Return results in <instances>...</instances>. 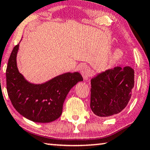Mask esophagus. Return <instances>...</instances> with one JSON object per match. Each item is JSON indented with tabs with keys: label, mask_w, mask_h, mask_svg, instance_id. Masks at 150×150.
<instances>
[{
	"label": "esophagus",
	"mask_w": 150,
	"mask_h": 150,
	"mask_svg": "<svg viewBox=\"0 0 150 150\" xmlns=\"http://www.w3.org/2000/svg\"><path fill=\"white\" fill-rule=\"evenodd\" d=\"M80 73L82 75L83 78H84V80H87L89 78L90 72L88 67L86 65H83L80 67Z\"/></svg>",
	"instance_id": "esophagus-1"
}]
</instances>
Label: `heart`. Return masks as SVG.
Returning <instances> with one entry per match:
<instances>
[{
  "mask_svg": "<svg viewBox=\"0 0 150 150\" xmlns=\"http://www.w3.org/2000/svg\"><path fill=\"white\" fill-rule=\"evenodd\" d=\"M123 53L121 50L119 49L115 50V51L112 52L111 56H110L109 62H110V64H115L118 63V62L121 60L122 57H123Z\"/></svg>",
  "mask_w": 150,
  "mask_h": 150,
  "instance_id": "1",
  "label": "heart"
}]
</instances>
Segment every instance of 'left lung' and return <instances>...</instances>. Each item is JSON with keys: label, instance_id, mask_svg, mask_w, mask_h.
Returning a JSON list of instances; mask_svg holds the SVG:
<instances>
[{"label": "left lung", "instance_id": "8db88e82", "mask_svg": "<svg viewBox=\"0 0 150 150\" xmlns=\"http://www.w3.org/2000/svg\"><path fill=\"white\" fill-rule=\"evenodd\" d=\"M91 108L101 117L115 115L127 105L134 86V70L126 66L98 73L91 79Z\"/></svg>", "mask_w": 150, "mask_h": 150}]
</instances>
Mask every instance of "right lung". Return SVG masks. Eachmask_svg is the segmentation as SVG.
Listing matches in <instances>:
<instances>
[{
    "mask_svg": "<svg viewBox=\"0 0 150 150\" xmlns=\"http://www.w3.org/2000/svg\"><path fill=\"white\" fill-rule=\"evenodd\" d=\"M19 43L13 48L6 70V90L18 112L37 123H50L61 116L69 91L83 80L78 72H66L41 84H33L19 72L17 55Z\"/></svg>",
    "mask_w": 150,
    "mask_h": 150,
    "instance_id": "obj_1",
    "label": "right lung"
}]
</instances>
